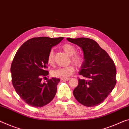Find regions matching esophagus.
<instances>
[{
	"label": "esophagus",
	"instance_id": "34e87169",
	"mask_svg": "<svg viewBox=\"0 0 129 129\" xmlns=\"http://www.w3.org/2000/svg\"><path fill=\"white\" fill-rule=\"evenodd\" d=\"M70 78H61V80L62 81H69L70 80Z\"/></svg>",
	"mask_w": 129,
	"mask_h": 129
}]
</instances>
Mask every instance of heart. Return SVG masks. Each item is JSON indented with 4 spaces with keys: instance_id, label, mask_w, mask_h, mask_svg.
<instances>
[{
    "instance_id": "b5f03b06",
    "label": "heart",
    "mask_w": 129,
    "mask_h": 129,
    "mask_svg": "<svg viewBox=\"0 0 129 129\" xmlns=\"http://www.w3.org/2000/svg\"><path fill=\"white\" fill-rule=\"evenodd\" d=\"M63 50L69 56H71L70 60L71 62L77 67H80L84 63V59L82 56L76 54L77 49L74 46L70 44H65L62 46ZM47 62L49 64L52 65L54 63L53 59V51L51 50L49 51L47 58ZM74 71V67L72 65L67 67H59L52 71V74L54 77L60 78H67L73 74Z\"/></svg>"
}]
</instances>
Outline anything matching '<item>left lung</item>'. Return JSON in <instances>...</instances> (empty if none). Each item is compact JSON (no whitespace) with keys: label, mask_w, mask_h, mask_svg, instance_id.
I'll use <instances>...</instances> for the list:
<instances>
[{"label":"left lung","mask_w":129,"mask_h":129,"mask_svg":"<svg viewBox=\"0 0 129 129\" xmlns=\"http://www.w3.org/2000/svg\"><path fill=\"white\" fill-rule=\"evenodd\" d=\"M67 40L82 49L84 61L79 74L87 79H78V85L73 90V94L85 106H98L107 98L116 85L114 61L93 40L85 37Z\"/></svg>","instance_id":"8db88e82"}]
</instances>
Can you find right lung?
<instances>
[{
	"instance_id": "add662e5",
	"label": "right lung",
	"mask_w": 129,
	"mask_h": 129,
	"mask_svg": "<svg viewBox=\"0 0 129 129\" xmlns=\"http://www.w3.org/2000/svg\"><path fill=\"white\" fill-rule=\"evenodd\" d=\"M63 39L34 37L23 43L15 53L11 66L12 83L17 94L29 106L42 107L54 98L60 79L52 77L42 83L41 77L48 75L49 51Z\"/></svg>"
}]
</instances>
